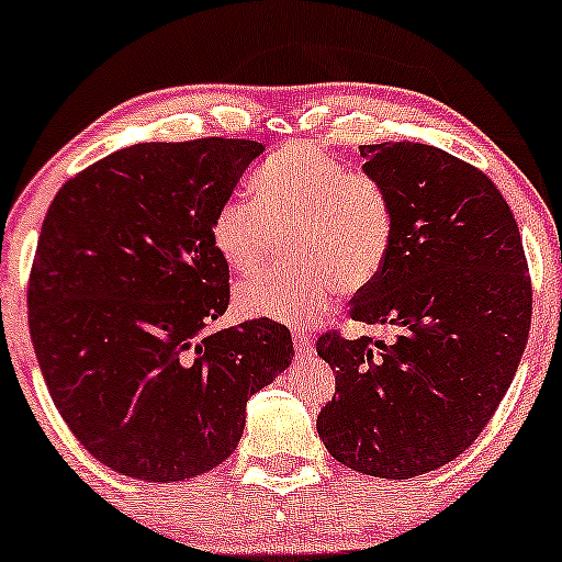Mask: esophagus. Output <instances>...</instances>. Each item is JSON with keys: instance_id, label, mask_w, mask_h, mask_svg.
<instances>
[{"instance_id": "obj_1", "label": "esophagus", "mask_w": 562, "mask_h": 562, "mask_svg": "<svg viewBox=\"0 0 562 562\" xmlns=\"http://www.w3.org/2000/svg\"><path fill=\"white\" fill-rule=\"evenodd\" d=\"M293 346H295V356L303 358L314 350V337H311L306 329H295L293 333Z\"/></svg>"}]
</instances>
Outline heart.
<instances>
[{
	"label": "heart",
	"instance_id": "b5f03b06",
	"mask_svg": "<svg viewBox=\"0 0 562 562\" xmlns=\"http://www.w3.org/2000/svg\"><path fill=\"white\" fill-rule=\"evenodd\" d=\"M254 195L216 206L209 238L233 272L254 274L269 261L277 235L290 229V261L235 290V308L251 319H314L335 290L367 288L387 261L395 209L376 178L350 170L308 144L285 146L256 172Z\"/></svg>",
	"mask_w": 562,
	"mask_h": 562
}]
</instances>
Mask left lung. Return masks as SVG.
Returning <instances> with one entry per match:
<instances>
[{
    "instance_id": "obj_1",
    "label": "left lung",
    "mask_w": 562,
    "mask_h": 562,
    "mask_svg": "<svg viewBox=\"0 0 562 562\" xmlns=\"http://www.w3.org/2000/svg\"><path fill=\"white\" fill-rule=\"evenodd\" d=\"M395 209L382 272L350 319L392 340L324 333L335 397L316 416L335 461L380 479L450 463L508 392L531 327V280L508 201L482 170L427 144L361 146Z\"/></svg>"
}]
</instances>
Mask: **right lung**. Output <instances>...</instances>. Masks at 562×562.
<instances>
[{
	"label": "right lung",
	"mask_w": 562,
	"mask_h": 562,
	"mask_svg": "<svg viewBox=\"0 0 562 562\" xmlns=\"http://www.w3.org/2000/svg\"><path fill=\"white\" fill-rule=\"evenodd\" d=\"M261 151L246 138L120 148L67 180L44 216L33 350L67 427L117 474H206L238 448L248 397L290 367L285 324L206 333L229 303L209 225Z\"/></svg>",
	"instance_id": "obj_1"
}]
</instances>
